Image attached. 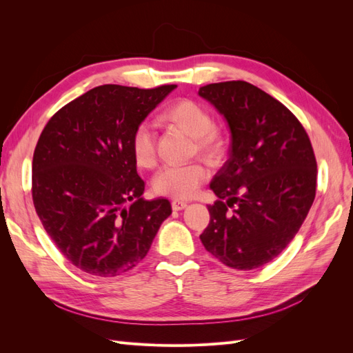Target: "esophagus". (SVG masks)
Here are the masks:
<instances>
[{
	"instance_id": "esophagus-1",
	"label": "esophagus",
	"mask_w": 353,
	"mask_h": 353,
	"mask_svg": "<svg viewBox=\"0 0 353 353\" xmlns=\"http://www.w3.org/2000/svg\"><path fill=\"white\" fill-rule=\"evenodd\" d=\"M185 206H187V201H184V200H179V199L172 200V209L174 210H181V209H184Z\"/></svg>"
}]
</instances>
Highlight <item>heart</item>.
<instances>
[{"label": "heart", "mask_w": 353, "mask_h": 353, "mask_svg": "<svg viewBox=\"0 0 353 353\" xmlns=\"http://www.w3.org/2000/svg\"><path fill=\"white\" fill-rule=\"evenodd\" d=\"M166 122L175 123L194 137L197 150L208 157H218L223 150V135L215 126L208 108L191 99H181L169 104L162 114ZM131 152L135 163L148 169L156 165V132L148 122H140L131 135ZM209 176L201 162L166 165L154 175L153 188L157 194L176 199L193 196Z\"/></svg>", "instance_id": "heart-1"}]
</instances>
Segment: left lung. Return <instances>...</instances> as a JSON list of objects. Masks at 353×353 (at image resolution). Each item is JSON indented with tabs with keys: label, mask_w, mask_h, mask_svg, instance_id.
Masks as SVG:
<instances>
[{
	"label": "left lung",
	"mask_w": 353,
	"mask_h": 353,
	"mask_svg": "<svg viewBox=\"0 0 353 353\" xmlns=\"http://www.w3.org/2000/svg\"><path fill=\"white\" fill-rule=\"evenodd\" d=\"M199 95L231 130L230 157L210 183L218 200L208 206L200 240L230 268H261L293 240L314 203L311 140L283 103L245 81L209 83Z\"/></svg>",
	"instance_id": "1"
}]
</instances>
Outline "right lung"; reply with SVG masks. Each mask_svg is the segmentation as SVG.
<instances>
[{
  "label": "right lung",
  "instance_id": "right-lung-1",
  "mask_svg": "<svg viewBox=\"0 0 353 353\" xmlns=\"http://www.w3.org/2000/svg\"><path fill=\"white\" fill-rule=\"evenodd\" d=\"M175 87L100 85L63 105L42 130L32 200L50 239L81 271L109 279L131 271L172 213L169 200L141 197L131 135Z\"/></svg>",
  "mask_w": 353,
  "mask_h": 353
}]
</instances>
